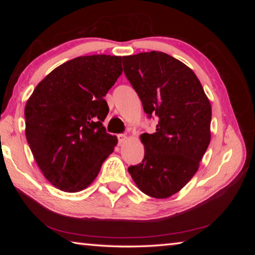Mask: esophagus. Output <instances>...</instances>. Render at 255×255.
<instances>
[{
	"instance_id": "esophagus-1",
	"label": "esophagus",
	"mask_w": 255,
	"mask_h": 255,
	"mask_svg": "<svg viewBox=\"0 0 255 255\" xmlns=\"http://www.w3.org/2000/svg\"><path fill=\"white\" fill-rule=\"evenodd\" d=\"M128 137L126 135H124V133H120V135H118V141H119V145H123L127 141Z\"/></svg>"
}]
</instances>
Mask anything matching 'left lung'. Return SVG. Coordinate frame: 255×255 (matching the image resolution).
<instances>
[{
  "mask_svg": "<svg viewBox=\"0 0 255 255\" xmlns=\"http://www.w3.org/2000/svg\"><path fill=\"white\" fill-rule=\"evenodd\" d=\"M125 75L148 117L154 133H143L141 163L128 167L141 192L169 198L187 184L210 143L211 106L200 81L185 64L162 51L124 56Z\"/></svg>",
  "mask_w": 255,
  "mask_h": 255,
  "instance_id": "obj_1",
  "label": "left lung"
}]
</instances>
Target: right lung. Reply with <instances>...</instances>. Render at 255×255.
I'll return each instance as SVG.
<instances>
[{
	"label": "right lung",
	"instance_id": "1",
	"mask_svg": "<svg viewBox=\"0 0 255 255\" xmlns=\"http://www.w3.org/2000/svg\"><path fill=\"white\" fill-rule=\"evenodd\" d=\"M122 57L81 56L50 72L24 108L29 147L49 182L65 192L91 184L118 139L102 122L106 94L122 75Z\"/></svg>",
	"mask_w": 255,
	"mask_h": 255
}]
</instances>
